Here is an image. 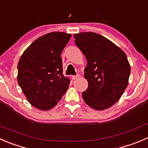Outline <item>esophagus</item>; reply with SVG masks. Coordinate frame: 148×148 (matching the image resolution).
Instances as JSON below:
<instances>
[{
  "label": "esophagus",
  "instance_id": "1",
  "mask_svg": "<svg viewBox=\"0 0 148 148\" xmlns=\"http://www.w3.org/2000/svg\"><path fill=\"white\" fill-rule=\"evenodd\" d=\"M79 77V75H74L71 77V78H72L73 80H75V79H77Z\"/></svg>",
  "mask_w": 148,
  "mask_h": 148
}]
</instances>
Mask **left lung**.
<instances>
[{"instance_id":"1","label":"left lung","mask_w":148,"mask_h":148,"mask_svg":"<svg viewBox=\"0 0 148 148\" xmlns=\"http://www.w3.org/2000/svg\"><path fill=\"white\" fill-rule=\"evenodd\" d=\"M75 44L87 61L84 78L88 87L83 100L95 110L115 104L128 85L130 65L125 53L103 36L91 32L74 35Z\"/></svg>"}]
</instances>
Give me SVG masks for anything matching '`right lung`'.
I'll return each mask as SVG.
<instances>
[{
	"label": "right lung",
	"instance_id": "1",
	"mask_svg": "<svg viewBox=\"0 0 148 148\" xmlns=\"http://www.w3.org/2000/svg\"><path fill=\"white\" fill-rule=\"evenodd\" d=\"M71 37L61 32L44 34L20 58L18 83L29 103L40 110L54 107L68 89L70 79L63 74L61 54Z\"/></svg>",
	"mask_w": 148,
	"mask_h": 148
}]
</instances>
